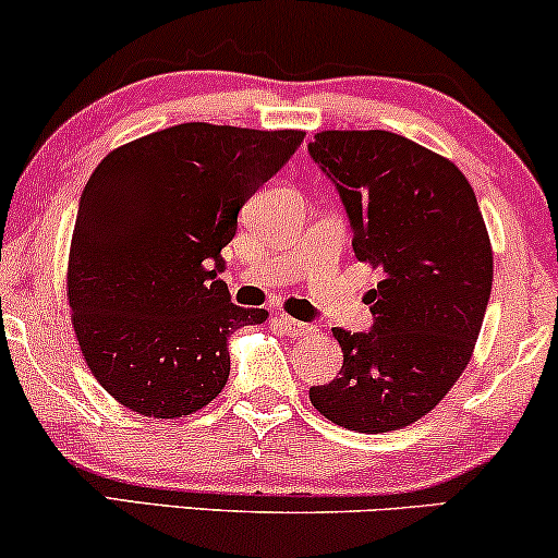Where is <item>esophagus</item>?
<instances>
[{"mask_svg":"<svg viewBox=\"0 0 558 558\" xmlns=\"http://www.w3.org/2000/svg\"><path fill=\"white\" fill-rule=\"evenodd\" d=\"M277 323L281 326V331L287 336H292V339H302V336H313L315 328L311 323H302V320H294L290 315H279Z\"/></svg>","mask_w":558,"mask_h":558,"instance_id":"1","label":"esophagus"}]
</instances>
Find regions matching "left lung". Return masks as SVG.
<instances>
[{
    "label": "left lung",
    "instance_id": "1",
    "mask_svg": "<svg viewBox=\"0 0 558 558\" xmlns=\"http://www.w3.org/2000/svg\"><path fill=\"white\" fill-rule=\"evenodd\" d=\"M307 153L339 191L356 258L383 271L364 294L373 328H333L341 373L311 401L343 429H401L471 362L492 294L489 232L465 175L405 136L320 132Z\"/></svg>",
    "mask_w": 558,
    "mask_h": 558
}]
</instances>
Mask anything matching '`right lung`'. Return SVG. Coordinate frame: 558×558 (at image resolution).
<instances>
[{
  "instance_id": "right-lung-1",
  "label": "right lung",
  "mask_w": 558,
  "mask_h": 558,
  "mask_svg": "<svg viewBox=\"0 0 558 558\" xmlns=\"http://www.w3.org/2000/svg\"><path fill=\"white\" fill-rule=\"evenodd\" d=\"M302 140L294 129L178 123L113 149L89 175L66 298L89 373L121 405L178 418L222 393L227 339L268 313L232 305L219 253Z\"/></svg>"
}]
</instances>
